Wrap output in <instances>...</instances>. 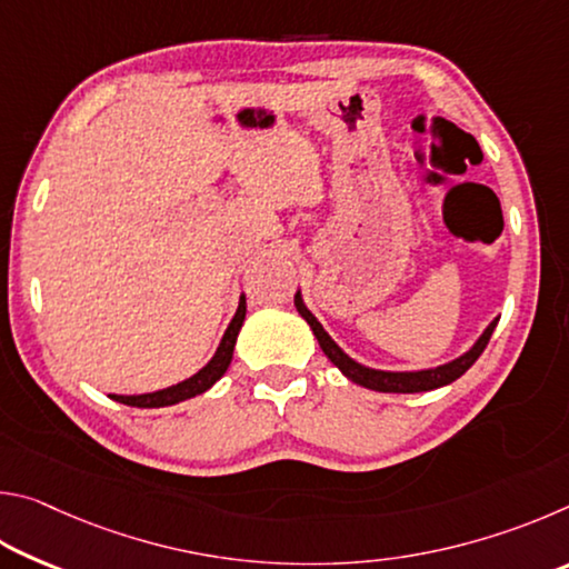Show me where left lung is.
Returning <instances> with one entry per match:
<instances>
[{
	"label": "left lung",
	"instance_id": "obj_1",
	"mask_svg": "<svg viewBox=\"0 0 569 569\" xmlns=\"http://www.w3.org/2000/svg\"><path fill=\"white\" fill-rule=\"evenodd\" d=\"M293 303H296V311L303 316L306 323L311 326V331L316 339H319V346L323 349V353L329 356V361L333 366H339V371L343 373L346 379L359 383V387L366 389H373V391H383V393H417V391H431V389H439V387H447V383L457 381L461 373H465L471 363H475L481 351L487 349L489 339H492V331L497 329V321L487 326L485 331H481L479 339L471 343V349L465 351L457 359H451L447 363H439L435 369H421V371H383V369H371V366H363L356 359H351L349 353H346L339 343H336L329 333H326L323 326L319 323V319L308 311L306 303H303V296L301 291H296L293 296Z\"/></svg>",
	"mask_w": 569,
	"mask_h": 569
}]
</instances>
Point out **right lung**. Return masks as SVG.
I'll return each mask as SVG.
<instances>
[{
  "mask_svg": "<svg viewBox=\"0 0 569 569\" xmlns=\"http://www.w3.org/2000/svg\"><path fill=\"white\" fill-rule=\"evenodd\" d=\"M243 321H246V296H240L236 316L230 319L223 339H220L218 349L213 353V359H210L198 373H192L190 379L180 381V383H172V387H168V389L150 391V393H132V397H122V393H110V399L120 401V403H128V407L158 409V407H170V403H178V401H188L192 397H198V393L208 391L228 371L230 361H233L236 339H238V331H240V326H243Z\"/></svg>",
  "mask_w": 569,
  "mask_h": 569,
  "instance_id": "1",
  "label": "right lung"
}]
</instances>
